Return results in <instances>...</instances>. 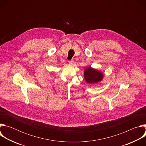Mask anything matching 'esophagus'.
Returning <instances> with one entry per match:
<instances>
[{
    "label": "esophagus",
    "instance_id": "esophagus-1",
    "mask_svg": "<svg viewBox=\"0 0 146 146\" xmlns=\"http://www.w3.org/2000/svg\"><path fill=\"white\" fill-rule=\"evenodd\" d=\"M73 62H73V60H69V65H72L73 64Z\"/></svg>",
    "mask_w": 146,
    "mask_h": 146
}]
</instances>
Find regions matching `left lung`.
Masks as SVG:
<instances>
[{
  "mask_svg": "<svg viewBox=\"0 0 146 146\" xmlns=\"http://www.w3.org/2000/svg\"><path fill=\"white\" fill-rule=\"evenodd\" d=\"M104 74L100 70L92 68L87 67L84 71V78L88 84H96L102 81Z\"/></svg>",
  "mask_w": 146,
  "mask_h": 146,
  "instance_id": "1",
  "label": "left lung"
}]
</instances>
